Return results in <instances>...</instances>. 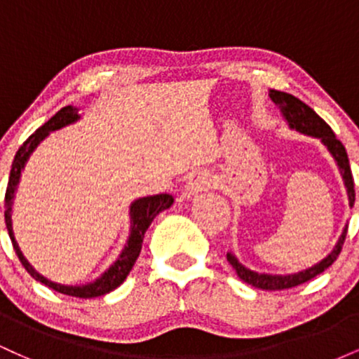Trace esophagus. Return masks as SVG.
Instances as JSON below:
<instances>
[{
	"mask_svg": "<svg viewBox=\"0 0 359 359\" xmlns=\"http://www.w3.org/2000/svg\"><path fill=\"white\" fill-rule=\"evenodd\" d=\"M209 185H211V177H209V174H205V172H197V174L191 175L189 182L185 184L184 196L187 197V199H191V197L197 196L199 192L205 191Z\"/></svg>",
	"mask_w": 359,
	"mask_h": 359,
	"instance_id": "1",
	"label": "esophagus"
}]
</instances>
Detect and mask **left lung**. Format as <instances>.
<instances>
[{
  "label": "left lung",
  "mask_w": 359,
  "mask_h": 359,
  "mask_svg": "<svg viewBox=\"0 0 359 359\" xmlns=\"http://www.w3.org/2000/svg\"><path fill=\"white\" fill-rule=\"evenodd\" d=\"M270 100L278 106L280 113H282L283 119L287 121V125L290 130L299 131V133L307 135V137L319 138L320 143L327 148L329 154L334 158L337 168H339V174L343 177V182L346 187V194H348L349 208H353L354 204V180L351 174V167H349V158L346 154V148L339 140L336 138V135L332 133L331 126L324 121L319 114L316 113L311 106H307L306 102L297 100L292 94L282 93V90L271 89L269 93ZM348 233V224L343 228L339 240L334 245V248L331 250V253L327 257H324L320 262H317L316 265L309 266L306 270L295 271V273H287V275H273V273H258V271L248 269L240 259L236 258V255L233 251H228L226 258L231 263V266L236 271V275L243 282H246L248 285L255 288H262V290H283V288H292L297 287L300 283L309 282L311 278H314L316 275L323 273L324 270H327L332 263L336 262L337 255L341 253L343 248V243Z\"/></svg>",
  "instance_id": "left-lung-1"
}]
</instances>
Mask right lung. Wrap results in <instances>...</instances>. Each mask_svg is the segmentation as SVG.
<instances>
[{"mask_svg":"<svg viewBox=\"0 0 359 359\" xmlns=\"http://www.w3.org/2000/svg\"><path fill=\"white\" fill-rule=\"evenodd\" d=\"M81 114L79 109L76 106H65L59 113H55L53 116L45 123L43 126H40L32 137H28L27 142L20 147V150L16 151L13 165H11L10 172V180H8L6 187V196H5V221L8 234H10L11 243H13V248L18 255L20 262L25 266V270L34 277L36 282L45 283L47 287H50L52 290L60 292V294L72 295V297L79 299H93V297H101V295L109 294L114 288H118L125 282L128 275H130L131 269H133L135 262L140 257V251H142V243L145 238L147 229L150 228L151 221L158 216L160 212L165 211L174 204V197L170 194H156V196H147V197H138L133 203L130 204V234H128V240L123 246L121 253L118 255V258L114 259L109 265V269H106L97 278H94L93 282L82 283V285H65V283H57L43 277L40 271L35 270V266L28 262L27 257L23 255L22 248H20L18 241L15 238L13 231V201L16 189H18L20 179H22V172L25 165H27L28 158L34 154L35 148L43 142L52 131L62 130V128L74 125L76 121H79Z\"/></svg>","mask_w":359,"mask_h":359,"instance_id":"add662e5","label":"right lung"}]
</instances>
